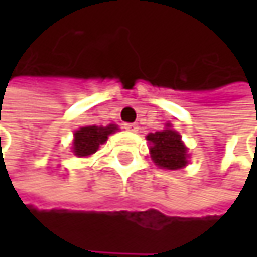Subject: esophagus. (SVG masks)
<instances>
[{"label": "esophagus", "instance_id": "1", "mask_svg": "<svg viewBox=\"0 0 257 257\" xmlns=\"http://www.w3.org/2000/svg\"><path fill=\"white\" fill-rule=\"evenodd\" d=\"M125 129H126V131H131V132H137L140 128H138L137 123H125Z\"/></svg>", "mask_w": 257, "mask_h": 257}]
</instances>
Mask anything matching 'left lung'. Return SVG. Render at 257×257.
Returning a JSON list of instances; mask_svg holds the SVG:
<instances>
[{
	"mask_svg": "<svg viewBox=\"0 0 257 257\" xmlns=\"http://www.w3.org/2000/svg\"><path fill=\"white\" fill-rule=\"evenodd\" d=\"M150 143L152 161L165 170H180L187 165V147L181 141V135L177 131L167 125V128L158 132H152L147 137Z\"/></svg>",
	"mask_w": 257,
	"mask_h": 257,
	"instance_id": "left-lung-1",
	"label": "left lung"
}]
</instances>
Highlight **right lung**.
<instances>
[{
  "mask_svg": "<svg viewBox=\"0 0 257 257\" xmlns=\"http://www.w3.org/2000/svg\"><path fill=\"white\" fill-rule=\"evenodd\" d=\"M117 131L116 125L108 126H83L74 132L73 152L78 158L93 155L101 144H104L110 134Z\"/></svg>",
  "mask_w": 257,
  "mask_h": 257,
  "instance_id": "right-lung-1",
  "label": "right lung"
}]
</instances>
